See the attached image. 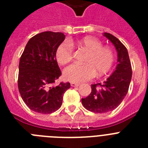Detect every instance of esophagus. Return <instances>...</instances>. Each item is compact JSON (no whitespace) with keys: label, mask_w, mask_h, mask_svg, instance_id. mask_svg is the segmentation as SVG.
Here are the masks:
<instances>
[{"label":"esophagus","mask_w":148,"mask_h":148,"mask_svg":"<svg viewBox=\"0 0 148 148\" xmlns=\"http://www.w3.org/2000/svg\"><path fill=\"white\" fill-rule=\"evenodd\" d=\"M71 85L72 87H78V86H80V84L75 83V82H71Z\"/></svg>","instance_id":"34e87169"}]
</instances>
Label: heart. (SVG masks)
<instances>
[{"label":"heart","instance_id":"heart-1","mask_svg":"<svg viewBox=\"0 0 148 148\" xmlns=\"http://www.w3.org/2000/svg\"><path fill=\"white\" fill-rule=\"evenodd\" d=\"M78 47H83L89 52L84 58L85 64H74L64 70L63 75L67 81L84 82L95 77L108 73L114 65L115 54L112 50L103 47L101 41L93 38L85 37L76 42ZM56 60L60 64L64 65L73 59V47L69 41H64L58 47L55 52Z\"/></svg>","mask_w":148,"mask_h":148}]
</instances>
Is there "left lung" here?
<instances>
[{
    "label": "left lung",
    "mask_w": 148,
    "mask_h": 148,
    "mask_svg": "<svg viewBox=\"0 0 148 148\" xmlns=\"http://www.w3.org/2000/svg\"><path fill=\"white\" fill-rule=\"evenodd\" d=\"M103 36L116 48L117 64L107 81L91 84L90 95L81 99L84 107L95 113L109 112L117 108L128 91L132 77L131 61L125 46L110 34L103 33Z\"/></svg>",
    "instance_id": "1"
}]
</instances>
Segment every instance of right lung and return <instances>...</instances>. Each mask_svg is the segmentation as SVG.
<instances>
[{"label": "right lung", "mask_w": 148, "mask_h": 148, "mask_svg": "<svg viewBox=\"0 0 148 148\" xmlns=\"http://www.w3.org/2000/svg\"><path fill=\"white\" fill-rule=\"evenodd\" d=\"M64 39L60 32L38 34L28 40L21 57L18 89L24 103L35 112L51 114L58 110L64 93L71 88L68 82L54 85L61 75L55 52Z\"/></svg>", "instance_id": "add662e5"}]
</instances>
